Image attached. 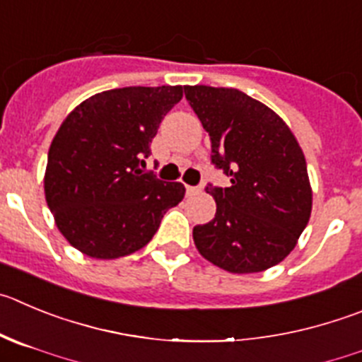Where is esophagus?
<instances>
[{
	"instance_id": "obj_1",
	"label": "esophagus",
	"mask_w": 362,
	"mask_h": 362,
	"mask_svg": "<svg viewBox=\"0 0 362 362\" xmlns=\"http://www.w3.org/2000/svg\"><path fill=\"white\" fill-rule=\"evenodd\" d=\"M198 191H202V187H191V185H187L189 194H192V192H198Z\"/></svg>"
}]
</instances>
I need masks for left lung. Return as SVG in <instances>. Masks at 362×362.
<instances>
[{"label":"left lung","mask_w":362,"mask_h":362,"mask_svg":"<svg viewBox=\"0 0 362 362\" xmlns=\"http://www.w3.org/2000/svg\"><path fill=\"white\" fill-rule=\"evenodd\" d=\"M185 98L211 137L212 164L230 177L209 184L212 221L192 228L202 257L230 273H259L288 257L313 209L307 162L282 117L228 87L185 86Z\"/></svg>","instance_id":"left-lung-1"}]
</instances>
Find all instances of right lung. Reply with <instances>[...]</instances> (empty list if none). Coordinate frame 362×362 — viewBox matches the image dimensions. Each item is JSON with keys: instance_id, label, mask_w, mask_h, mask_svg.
<instances>
[{"instance_id": "add662e5", "label": "right lung", "mask_w": 362, "mask_h": 362, "mask_svg": "<svg viewBox=\"0 0 362 362\" xmlns=\"http://www.w3.org/2000/svg\"><path fill=\"white\" fill-rule=\"evenodd\" d=\"M182 96V86L103 90L60 124L44 194L60 234L87 257L107 261L141 250L184 198V184L141 170L158 124Z\"/></svg>"}]
</instances>
